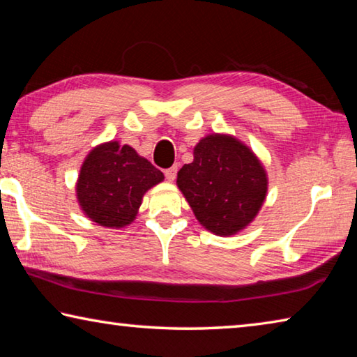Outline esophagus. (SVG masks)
Listing matches in <instances>:
<instances>
[{
  "instance_id": "esophagus-1",
  "label": "esophagus",
  "mask_w": 357,
  "mask_h": 357,
  "mask_svg": "<svg viewBox=\"0 0 357 357\" xmlns=\"http://www.w3.org/2000/svg\"><path fill=\"white\" fill-rule=\"evenodd\" d=\"M176 173H178V167H172V168H167L165 170V178H167V181H174L176 179Z\"/></svg>"
}]
</instances>
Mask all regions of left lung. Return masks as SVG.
Returning <instances> with one entry per match:
<instances>
[{"instance_id":"obj_1","label":"left lung","mask_w":357,"mask_h":357,"mask_svg":"<svg viewBox=\"0 0 357 357\" xmlns=\"http://www.w3.org/2000/svg\"><path fill=\"white\" fill-rule=\"evenodd\" d=\"M176 184L197 220L219 236L244 229L261 209L268 174L249 146L231 135H206L193 148V162Z\"/></svg>"}]
</instances>
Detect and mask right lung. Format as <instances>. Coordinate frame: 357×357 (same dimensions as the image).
I'll return each instance as SVG.
<instances>
[{
	"label": "right lung",
	"mask_w": 357,
	"mask_h": 357,
	"mask_svg": "<svg viewBox=\"0 0 357 357\" xmlns=\"http://www.w3.org/2000/svg\"><path fill=\"white\" fill-rule=\"evenodd\" d=\"M164 181V173L129 144L108 142L86 155L77 181L84 215L100 227L123 228L135 220L143 195Z\"/></svg>",
	"instance_id": "1"
}]
</instances>
